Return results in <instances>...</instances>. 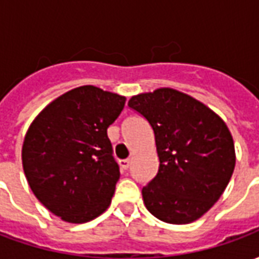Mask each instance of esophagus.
<instances>
[{"instance_id": "esophagus-1", "label": "esophagus", "mask_w": 259, "mask_h": 259, "mask_svg": "<svg viewBox=\"0 0 259 259\" xmlns=\"http://www.w3.org/2000/svg\"><path fill=\"white\" fill-rule=\"evenodd\" d=\"M130 159H122V161H119V165H120V168L122 169H127L130 166Z\"/></svg>"}]
</instances>
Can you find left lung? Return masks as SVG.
<instances>
[{
    "label": "left lung",
    "mask_w": 259,
    "mask_h": 259,
    "mask_svg": "<svg viewBox=\"0 0 259 259\" xmlns=\"http://www.w3.org/2000/svg\"><path fill=\"white\" fill-rule=\"evenodd\" d=\"M127 105L155 135L159 169L141 190L146 208L172 225L200 219L233 175L236 152L226 123L205 104L170 87L133 96Z\"/></svg>",
    "instance_id": "left-lung-1"
}]
</instances>
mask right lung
Segmentation results:
<instances>
[{"label":"right lung","mask_w":259,"mask_h":259,"mask_svg":"<svg viewBox=\"0 0 259 259\" xmlns=\"http://www.w3.org/2000/svg\"><path fill=\"white\" fill-rule=\"evenodd\" d=\"M126 97L80 85L50 102L26 132L22 165L37 200L69 223L100 217L112 200L119 166L107 129Z\"/></svg>","instance_id":"right-lung-1"}]
</instances>
